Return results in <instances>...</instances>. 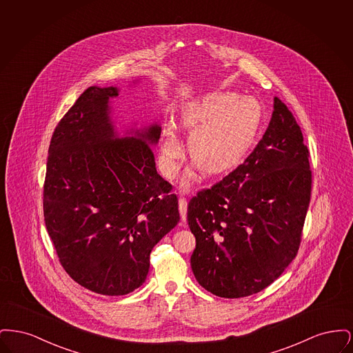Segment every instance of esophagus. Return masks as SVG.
<instances>
[{
    "mask_svg": "<svg viewBox=\"0 0 353 353\" xmlns=\"http://www.w3.org/2000/svg\"><path fill=\"white\" fill-rule=\"evenodd\" d=\"M186 208H188V201L185 199H180L179 200V210H180V216H181V225H185L186 222Z\"/></svg>",
    "mask_w": 353,
    "mask_h": 353,
    "instance_id": "esophagus-1",
    "label": "esophagus"
}]
</instances>
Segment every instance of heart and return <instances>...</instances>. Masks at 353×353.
Segmentation results:
<instances>
[{"label": "heart", "instance_id": "heart-1", "mask_svg": "<svg viewBox=\"0 0 353 353\" xmlns=\"http://www.w3.org/2000/svg\"><path fill=\"white\" fill-rule=\"evenodd\" d=\"M263 117L261 101L252 97L239 98L233 91L212 92L186 105L183 125L190 132L188 150L193 164L209 174L234 168L252 150ZM161 152L164 168L173 176L183 148L172 131L165 134ZM184 186H189L188 180Z\"/></svg>", "mask_w": 353, "mask_h": 353}]
</instances>
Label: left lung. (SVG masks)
<instances>
[{
	"label": "left lung",
	"instance_id": "1",
	"mask_svg": "<svg viewBox=\"0 0 353 353\" xmlns=\"http://www.w3.org/2000/svg\"><path fill=\"white\" fill-rule=\"evenodd\" d=\"M308 157L301 127L274 98L269 127L243 164L189 202L196 236L190 266L205 290L228 299L249 296L292 262L311 199Z\"/></svg>",
	"mask_w": 353,
	"mask_h": 353
}]
</instances>
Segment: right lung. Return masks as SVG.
Wrapping results in <instances>:
<instances>
[{"label": "right lung", "mask_w": 353, "mask_h": 353, "mask_svg": "<svg viewBox=\"0 0 353 353\" xmlns=\"http://www.w3.org/2000/svg\"><path fill=\"white\" fill-rule=\"evenodd\" d=\"M118 87H88L58 123L49 147L43 216L59 262L84 288L108 296L145 282L154 245L180 221L172 185L156 170L154 123L120 136Z\"/></svg>", "instance_id": "1"}]
</instances>
